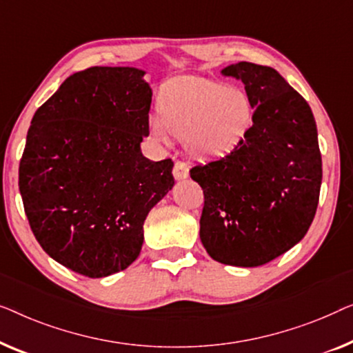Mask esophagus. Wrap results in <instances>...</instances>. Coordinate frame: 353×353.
<instances>
[{"label": "esophagus", "mask_w": 353, "mask_h": 353, "mask_svg": "<svg viewBox=\"0 0 353 353\" xmlns=\"http://www.w3.org/2000/svg\"><path fill=\"white\" fill-rule=\"evenodd\" d=\"M172 176H174L177 181L181 179H185L188 176V165L183 161H176L174 168H172Z\"/></svg>", "instance_id": "esophagus-1"}]
</instances>
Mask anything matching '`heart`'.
<instances>
[{
	"mask_svg": "<svg viewBox=\"0 0 353 353\" xmlns=\"http://www.w3.org/2000/svg\"><path fill=\"white\" fill-rule=\"evenodd\" d=\"M158 113L148 120L158 143L170 145L172 136L183 137L193 157L212 160L241 145L254 120V103L243 88L183 77L163 88Z\"/></svg>",
	"mask_w": 353,
	"mask_h": 353,
	"instance_id": "obj_1",
	"label": "heart"
}]
</instances>
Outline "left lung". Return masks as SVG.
<instances>
[{
	"mask_svg": "<svg viewBox=\"0 0 353 353\" xmlns=\"http://www.w3.org/2000/svg\"><path fill=\"white\" fill-rule=\"evenodd\" d=\"M222 73L245 84L254 120L235 152L190 170L205 195L200 238L217 262L259 267L299 243L314 221L319 134L309 103L274 68L238 62Z\"/></svg>",
	"mask_w": 353,
	"mask_h": 353,
	"instance_id": "left-lung-1",
	"label": "left lung"
}]
</instances>
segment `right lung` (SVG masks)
Returning a JSON list of instances; mask_svg holds the SVG:
<instances>
[{"mask_svg": "<svg viewBox=\"0 0 353 353\" xmlns=\"http://www.w3.org/2000/svg\"><path fill=\"white\" fill-rule=\"evenodd\" d=\"M143 72L73 73L33 115L19 165L30 228L54 261L88 278L128 269L148 211L174 185L171 158L150 161L152 89Z\"/></svg>", "mask_w": 353, "mask_h": 353, "instance_id": "obj_1", "label": "right lung"}]
</instances>
